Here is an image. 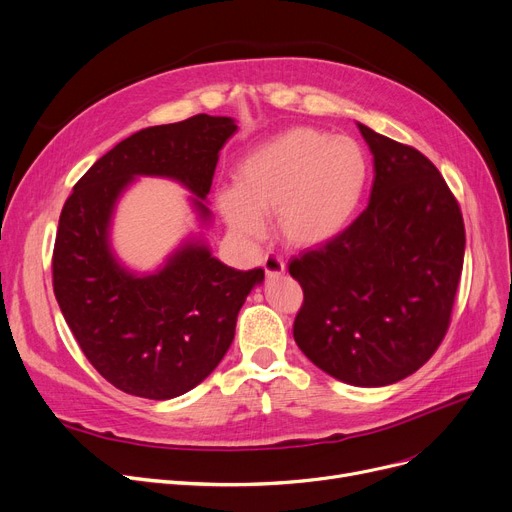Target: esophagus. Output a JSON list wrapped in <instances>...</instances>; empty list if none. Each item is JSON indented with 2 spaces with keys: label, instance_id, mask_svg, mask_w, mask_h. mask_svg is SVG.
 <instances>
[{
  "label": "esophagus",
  "instance_id": "1",
  "mask_svg": "<svg viewBox=\"0 0 512 512\" xmlns=\"http://www.w3.org/2000/svg\"><path fill=\"white\" fill-rule=\"evenodd\" d=\"M263 270H265L267 278H278V276H282L286 272V265H284V261L280 257L267 255L263 259Z\"/></svg>",
  "mask_w": 512,
  "mask_h": 512
}]
</instances>
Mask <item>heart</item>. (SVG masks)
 Instances as JSON below:
<instances>
[{"mask_svg": "<svg viewBox=\"0 0 512 512\" xmlns=\"http://www.w3.org/2000/svg\"><path fill=\"white\" fill-rule=\"evenodd\" d=\"M234 180L236 188L218 195V207L236 234L261 238L263 218L276 215L288 245L315 249L355 220L369 159L355 139L297 126L253 147L240 159Z\"/></svg>", "mask_w": 512, "mask_h": 512, "instance_id": "1", "label": "heart"}]
</instances>
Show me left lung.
<instances>
[{
    "label": "left lung",
    "mask_w": 512,
    "mask_h": 512,
    "mask_svg": "<svg viewBox=\"0 0 512 512\" xmlns=\"http://www.w3.org/2000/svg\"><path fill=\"white\" fill-rule=\"evenodd\" d=\"M373 155L367 209L326 247L294 259L305 292L294 340L332 378L380 388L436 353L465 259V224L423 153L357 122Z\"/></svg>",
    "instance_id": "1"
}]
</instances>
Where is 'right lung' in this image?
Listing matches in <instances>:
<instances>
[{"mask_svg": "<svg viewBox=\"0 0 512 512\" xmlns=\"http://www.w3.org/2000/svg\"><path fill=\"white\" fill-rule=\"evenodd\" d=\"M234 118L199 114L134 132L97 159L68 197L53 247V292L91 365L118 390L170 400L199 386L234 340L236 317L263 270L238 272L211 255L207 195ZM141 175L168 177L194 197L192 233L141 275L111 245L113 213Z\"/></svg>", "mask_w": 512, "mask_h": 512, "instance_id": "obj_1", "label": "right lung"}]
</instances>
